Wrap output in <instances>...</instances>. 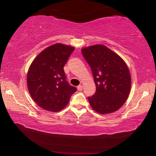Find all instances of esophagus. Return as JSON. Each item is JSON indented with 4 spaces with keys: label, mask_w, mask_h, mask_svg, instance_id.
<instances>
[{
    "label": "esophagus",
    "mask_w": 156,
    "mask_h": 156,
    "mask_svg": "<svg viewBox=\"0 0 156 156\" xmlns=\"http://www.w3.org/2000/svg\"><path fill=\"white\" fill-rule=\"evenodd\" d=\"M77 89H78V91H82V90H83V87L82 85H78L77 87Z\"/></svg>",
    "instance_id": "34e87169"
}]
</instances>
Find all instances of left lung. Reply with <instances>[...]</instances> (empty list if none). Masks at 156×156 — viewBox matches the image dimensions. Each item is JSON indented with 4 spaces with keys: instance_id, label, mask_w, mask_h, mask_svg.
Here are the masks:
<instances>
[{
    "instance_id": "1",
    "label": "left lung",
    "mask_w": 156,
    "mask_h": 156,
    "mask_svg": "<svg viewBox=\"0 0 156 156\" xmlns=\"http://www.w3.org/2000/svg\"><path fill=\"white\" fill-rule=\"evenodd\" d=\"M91 69L96 91L88 97L91 107L100 114L114 112L125 104L131 89V75L125 62L102 44L81 50Z\"/></svg>"
}]
</instances>
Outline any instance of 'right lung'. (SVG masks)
<instances>
[{
	"instance_id": "right-lung-1",
	"label": "right lung",
	"mask_w": 156,
	"mask_h": 156,
	"mask_svg": "<svg viewBox=\"0 0 156 156\" xmlns=\"http://www.w3.org/2000/svg\"><path fill=\"white\" fill-rule=\"evenodd\" d=\"M75 48L57 43L36 56L29 68L27 87L31 98L43 109L57 112L67 106L75 87L66 80L64 67Z\"/></svg>"
}]
</instances>
